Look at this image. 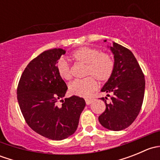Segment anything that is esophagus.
<instances>
[{
    "label": "esophagus",
    "mask_w": 160,
    "mask_h": 160,
    "mask_svg": "<svg viewBox=\"0 0 160 160\" xmlns=\"http://www.w3.org/2000/svg\"><path fill=\"white\" fill-rule=\"evenodd\" d=\"M85 101H86V104H88V105H89V104H90L92 102H93V99H89V98H87V99H85Z\"/></svg>",
    "instance_id": "obj_1"
}]
</instances>
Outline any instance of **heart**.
Listing matches in <instances>:
<instances>
[{"instance_id":"b5f03b06","label":"heart","mask_w":160,"mask_h":160,"mask_svg":"<svg viewBox=\"0 0 160 160\" xmlns=\"http://www.w3.org/2000/svg\"><path fill=\"white\" fill-rule=\"evenodd\" d=\"M71 58L79 63L84 64V75H90L81 80H74L69 84V91L72 95L85 98L90 96L98 87L94 78L101 82L107 81L114 71L113 58L108 53L100 52L99 50L87 46L79 48L71 54ZM56 70L63 80H70L72 77L70 66L63 59L58 61Z\"/></svg>"}]
</instances>
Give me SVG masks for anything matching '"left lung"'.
I'll return each instance as SVG.
<instances>
[{"label":"left lung","instance_id":"left-lung-1","mask_svg":"<svg viewBox=\"0 0 160 160\" xmlns=\"http://www.w3.org/2000/svg\"><path fill=\"white\" fill-rule=\"evenodd\" d=\"M109 48L114 55V71L101 91L112 96L110 103H107L108 98H101L106 109L98 120L107 129L121 131L132 125L139 114L146 81L138 61L129 49L116 42Z\"/></svg>","mask_w":160,"mask_h":160}]
</instances>
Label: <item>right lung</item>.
Returning a JSON list of instances; mask_svg holds the SVG:
<instances>
[{"label": "right lung", "mask_w": 160, "mask_h": 160, "mask_svg": "<svg viewBox=\"0 0 160 160\" xmlns=\"http://www.w3.org/2000/svg\"><path fill=\"white\" fill-rule=\"evenodd\" d=\"M65 53L62 49H52L38 55L25 69L17 89L19 107L28 126L52 140L65 139L76 132L86 105L80 97L62 99L68 88L56 64ZM59 100L61 106L57 105Z\"/></svg>", "instance_id": "right-lung-1"}]
</instances>
